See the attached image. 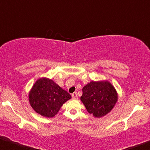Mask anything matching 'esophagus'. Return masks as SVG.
Segmentation results:
<instances>
[{
  "mask_svg": "<svg viewBox=\"0 0 150 150\" xmlns=\"http://www.w3.org/2000/svg\"><path fill=\"white\" fill-rule=\"evenodd\" d=\"M71 97H72V98H73V99H78V96H77V93L76 92L71 94Z\"/></svg>",
  "mask_w": 150,
  "mask_h": 150,
  "instance_id": "34e87169",
  "label": "esophagus"
}]
</instances>
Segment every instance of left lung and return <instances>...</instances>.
Listing matches in <instances>:
<instances>
[{
    "label": "left lung",
    "mask_w": 150,
    "mask_h": 150,
    "mask_svg": "<svg viewBox=\"0 0 150 150\" xmlns=\"http://www.w3.org/2000/svg\"><path fill=\"white\" fill-rule=\"evenodd\" d=\"M81 100L89 113L101 117L112 110L117 100V95L108 81H92L83 88Z\"/></svg>",
    "instance_id": "1"
}]
</instances>
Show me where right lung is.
Here are the masks:
<instances>
[{
	"label": "right lung",
	"instance_id": "obj_1",
	"mask_svg": "<svg viewBox=\"0 0 150 150\" xmlns=\"http://www.w3.org/2000/svg\"><path fill=\"white\" fill-rule=\"evenodd\" d=\"M71 98L67 92L46 78L37 81L29 94V101L33 108L47 117L55 115L62 104Z\"/></svg>",
	"mask_w": 150,
	"mask_h": 150
}]
</instances>
